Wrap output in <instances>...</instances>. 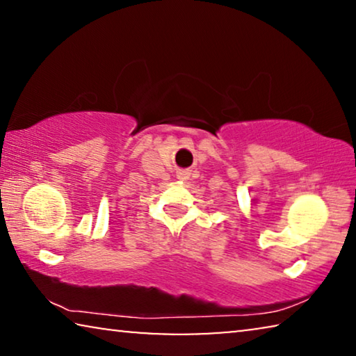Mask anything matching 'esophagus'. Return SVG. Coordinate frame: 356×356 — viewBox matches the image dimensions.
<instances>
[{"label":"esophagus","mask_w":356,"mask_h":356,"mask_svg":"<svg viewBox=\"0 0 356 356\" xmlns=\"http://www.w3.org/2000/svg\"><path fill=\"white\" fill-rule=\"evenodd\" d=\"M190 177V174L187 171H179L177 172V179L179 180H187Z\"/></svg>","instance_id":"esophagus-1"}]
</instances>
